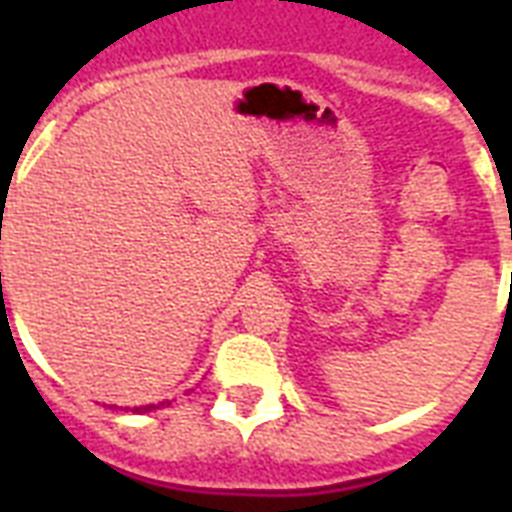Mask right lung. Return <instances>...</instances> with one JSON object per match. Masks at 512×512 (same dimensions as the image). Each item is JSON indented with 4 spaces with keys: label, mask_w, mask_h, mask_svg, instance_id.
Here are the masks:
<instances>
[{
    "label": "right lung",
    "mask_w": 512,
    "mask_h": 512,
    "mask_svg": "<svg viewBox=\"0 0 512 512\" xmlns=\"http://www.w3.org/2000/svg\"><path fill=\"white\" fill-rule=\"evenodd\" d=\"M151 409H156V406H146V409L140 406V409H135V412H151Z\"/></svg>",
    "instance_id": "right-lung-1"
}]
</instances>
